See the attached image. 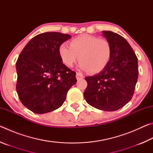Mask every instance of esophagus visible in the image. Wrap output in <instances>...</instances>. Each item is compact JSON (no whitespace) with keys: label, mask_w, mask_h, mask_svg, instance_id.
I'll list each match as a JSON object with an SVG mask.
<instances>
[{"label":"esophagus","mask_w":153,"mask_h":153,"mask_svg":"<svg viewBox=\"0 0 153 153\" xmlns=\"http://www.w3.org/2000/svg\"><path fill=\"white\" fill-rule=\"evenodd\" d=\"M83 77H84V76H83V74L81 73H77L76 74V79L77 80H79L82 79Z\"/></svg>","instance_id":"34e87169"}]
</instances>
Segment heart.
Segmentation results:
<instances>
[{
    "mask_svg": "<svg viewBox=\"0 0 153 153\" xmlns=\"http://www.w3.org/2000/svg\"><path fill=\"white\" fill-rule=\"evenodd\" d=\"M59 53L67 67L73 66L79 56V68L96 74L102 71L110 61L112 47L107 40L82 34L71 40L70 46L67 43L61 44Z\"/></svg>",
    "mask_w": 153,
    "mask_h": 153,
    "instance_id": "heart-1",
    "label": "heart"
}]
</instances>
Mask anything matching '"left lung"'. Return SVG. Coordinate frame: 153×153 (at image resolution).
Returning <instances> with one entry per match:
<instances>
[{"instance_id": "1", "label": "left lung", "mask_w": 153, "mask_h": 153, "mask_svg": "<svg viewBox=\"0 0 153 153\" xmlns=\"http://www.w3.org/2000/svg\"><path fill=\"white\" fill-rule=\"evenodd\" d=\"M110 42V61L99 74L86 77V102L98 109L113 111L126 105L134 94L138 77V59L125 38L111 31H102Z\"/></svg>"}]
</instances>
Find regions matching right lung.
I'll use <instances>...</instances> for the list:
<instances>
[{"label":"right lung","mask_w":153,"mask_h":153,"mask_svg":"<svg viewBox=\"0 0 153 153\" xmlns=\"http://www.w3.org/2000/svg\"><path fill=\"white\" fill-rule=\"evenodd\" d=\"M69 34L45 32L28 42L16 63L17 92L25 107L37 114L56 109L76 84V72L62 62L59 46L70 39Z\"/></svg>","instance_id":"obj_1"}]
</instances>
